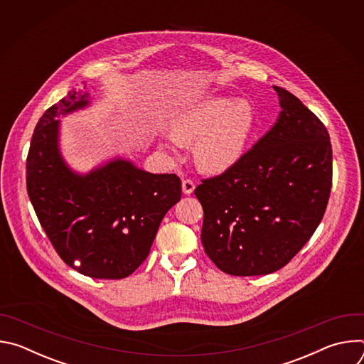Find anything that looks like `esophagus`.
<instances>
[{"label": "esophagus", "instance_id": "obj_1", "mask_svg": "<svg viewBox=\"0 0 364 364\" xmlns=\"http://www.w3.org/2000/svg\"><path fill=\"white\" fill-rule=\"evenodd\" d=\"M181 187H183V193L184 194H191L194 191L196 184H194V181L191 178H186V180H183Z\"/></svg>", "mask_w": 364, "mask_h": 364}]
</instances>
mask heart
Returning <instances> with one entry per match:
<instances>
[{"mask_svg": "<svg viewBox=\"0 0 364 364\" xmlns=\"http://www.w3.org/2000/svg\"><path fill=\"white\" fill-rule=\"evenodd\" d=\"M256 127V111L246 99L209 97L180 112L173 122L171 144L196 141V159L205 171H223L246 149Z\"/></svg>", "mask_w": 364, "mask_h": 364, "instance_id": "b5f03b06", "label": "heart"}]
</instances>
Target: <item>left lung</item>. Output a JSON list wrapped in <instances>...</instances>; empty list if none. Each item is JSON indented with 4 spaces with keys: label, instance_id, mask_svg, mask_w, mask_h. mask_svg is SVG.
I'll return each instance as SVG.
<instances>
[{
    "label": "left lung",
    "instance_id": "1",
    "mask_svg": "<svg viewBox=\"0 0 364 364\" xmlns=\"http://www.w3.org/2000/svg\"><path fill=\"white\" fill-rule=\"evenodd\" d=\"M274 87L282 111L272 129L194 190L204 212V252L235 277L285 267L314 235L331 191L327 128L296 96Z\"/></svg>",
    "mask_w": 364,
    "mask_h": 364
}]
</instances>
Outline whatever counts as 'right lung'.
<instances>
[{
  "mask_svg": "<svg viewBox=\"0 0 364 364\" xmlns=\"http://www.w3.org/2000/svg\"><path fill=\"white\" fill-rule=\"evenodd\" d=\"M86 105L87 95L72 90L43 114L27 155V193L66 265L95 279H122L146 259L163 218L181 198V181L125 160L73 173L59 152L56 118Z\"/></svg>",
  "mask_w": 364,
  "mask_h": 364,
  "instance_id": "obj_1",
  "label": "right lung"
}]
</instances>
